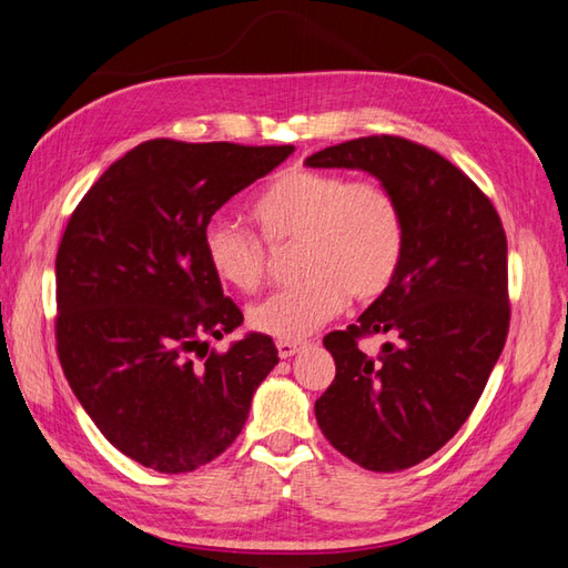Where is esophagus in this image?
Instances as JSON below:
<instances>
[{"label":"esophagus","mask_w":568,"mask_h":568,"mask_svg":"<svg viewBox=\"0 0 568 568\" xmlns=\"http://www.w3.org/2000/svg\"><path fill=\"white\" fill-rule=\"evenodd\" d=\"M301 347H304V343H296V339H276V352H280L282 359L294 357Z\"/></svg>","instance_id":"1"}]
</instances>
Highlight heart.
<instances>
[{"mask_svg": "<svg viewBox=\"0 0 568 568\" xmlns=\"http://www.w3.org/2000/svg\"><path fill=\"white\" fill-rule=\"evenodd\" d=\"M250 216L272 247L296 243L294 264L304 274L250 308V325L280 339H304L343 308L345 296H382L406 257V211L374 180L284 170L252 199ZM201 247L216 280L241 292L257 288L267 274V247L231 221H211Z\"/></svg>", "mask_w": 568, "mask_h": 568, "instance_id": "b5f03b06", "label": "heart"}]
</instances>
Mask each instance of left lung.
I'll use <instances>...</instances> for the list:
<instances>
[{
	"instance_id": "obj_1",
	"label": "left lung",
	"mask_w": 568,
	"mask_h": 568,
	"mask_svg": "<svg viewBox=\"0 0 568 568\" xmlns=\"http://www.w3.org/2000/svg\"><path fill=\"white\" fill-rule=\"evenodd\" d=\"M306 165L369 172L406 211L396 280L357 325L323 337L335 379L316 400V420L327 443L364 469H408L455 437L506 345V231L481 189L408 138H357ZM372 334L392 337L376 358L358 347Z\"/></svg>"
}]
</instances>
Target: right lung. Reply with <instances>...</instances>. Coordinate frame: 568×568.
Listing matches in <instances>:
<instances>
[{
	"instance_id": "obj_1",
	"label": "right lung",
	"mask_w": 568,
	"mask_h": 568,
	"mask_svg": "<svg viewBox=\"0 0 568 568\" xmlns=\"http://www.w3.org/2000/svg\"><path fill=\"white\" fill-rule=\"evenodd\" d=\"M294 145L184 143L129 150L72 211L55 257V347L82 408L125 457L160 474L216 459L241 435L274 364L223 296L201 235L225 201L272 172Z\"/></svg>"
}]
</instances>
